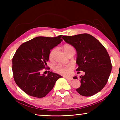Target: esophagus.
Segmentation results:
<instances>
[{
    "label": "esophagus",
    "instance_id": "34e87169",
    "mask_svg": "<svg viewBox=\"0 0 120 120\" xmlns=\"http://www.w3.org/2000/svg\"><path fill=\"white\" fill-rule=\"evenodd\" d=\"M65 78H66V79H67V80H73V78H71V77H65Z\"/></svg>",
    "mask_w": 120,
    "mask_h": 120
}]
</instances>
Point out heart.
I'll return each mask as SVG.
<instances>
[{
    "mask_svg": "<svg viewBox=\"0 0 120 120\" xmlns=\"http://www.w3.org/2000/svg\"><path fill=\"white\" fill-rule=\"evenodd\" d=\"M62 48L63 50L64 51V52L66 53L67 54L71 51H74L75 52V50L74 46L70 45V44H64V45L63 46ZM54 50H55L54 49H53L50 51V52L49 53V58L50 60H51L52 59L53 54ZM71 68V66L69 67H63L62 66H61V65H56V66L54 67V70H55L56 72L63 75H68L69 74Z\"/></svg>",
    "mask_w": 120,
    "mask_h": 120,
    "instance_id": "obj_1",
    "label": "heart"
}]
</instances>
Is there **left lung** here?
<instances>
[{"label":"left lung","instance_id":"obj_1","mask_svg":"<svg viewBox=\"0 0 120 120\" xmlns=\"http://www.w3.org/2000/svg\"><path fill=\"white\" fill-rule=\"evenodd\" d=\"M63 39L77 52V71L85 74L80 76L81 85L76 91L84 96H93L102 89L108 81L112 64L106 49L98 40L89 34L64 36ZM77 79V76L73 77Z\"/></svg>","mask_w":120,"mask_h":120}]
</instances>
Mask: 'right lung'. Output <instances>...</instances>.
Masks as SVG:
<instances>
[{"label": "right lung", "mask_w": 120, "mask_h": 120, "mask_svg": "<svg viewBox=\"0 0 120 120\" xmlns=\"http://www.w3.org/2000/svg\"><path fill=\"white\" fill-rule=\"evenodd\" d=\"M62 36H38L24 42L16 50L13 58V77L17 86L26 94L38 98L45 97L62 77L49 71L48 76L41 73L44 69H50L46 66L50 50L62 42Z\"/></svg>", "instance_id": "add662e5"}]
</instances>
